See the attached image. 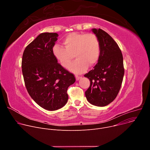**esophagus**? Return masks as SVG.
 <instances>
[{"instance_id":"1","label":"esophagus","mask_w":150,"mask_h":150,"mask_svg":"<svg viewBox=\"0 0 150 150\" xmlns=\"http://www.w3.org/2000/svg\"><path fill=\"white\" fill-rule=\"evenodd\" d=\"M75 78H76V81H78L81 77L79 76H78V75H75Z\"/></svg>"}]
</instances>
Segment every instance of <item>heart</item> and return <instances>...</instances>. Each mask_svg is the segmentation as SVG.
<instances>
[{
  "label": "heart",
  "mask_w": 150,
  "mask_h": 150,
  "mask_svg": "<svg viewBox=\"0 0 150 150\" xmlns=\"http://www.w3.org/2000/svg\"><path fill=\"white\" fill-rule=\"evenodd\" d=\"M63 47L56 45L52 48L54 58L63 68H67L74 56L76 59L69 69L81 74L98 62L100 57V42L94 34L71 33L62 41Z\"/></svg>",
  "instance_id": "obj_1"
}]
</instances>
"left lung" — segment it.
<instances>
[{
	"mask_svg": "<svg viewBox=\"0 0 150 150\" xmlns=\"http://www.w3.org/2000/svg\"><path fill=\"white\" fill-rule=\"evenodd\" d=\"M92 31L100 42V57L94 69L84 75L90 81L85 94L90 103L103 107L115 99L120 89L124 75L123 56L109 34L100 28Z\"/></svg>",
	"mask_w": 150,
	"mask_h": 150,
	"instance_id": "1",
	"label": "left lung"
}]
</instances>
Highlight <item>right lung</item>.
Wrapping results in <instances>:
<instances>
[{"instance_id": "add662e5", "label": "right lung", "mask_w": 150, "mask_h": 150, "mask_svg": "<svg viewBox=\"0 0 150 150\" xmlns=\"http://www.w3.org/2000/svg\"><path fill=\"white\" fill-rule=\"evenodd\" d=\"M57 37L56 33L40 34L26 47L22 59L28 94L42 108L50 111L67 104L68 88L75 82L74 74L58 63L52 53Z\"/></svg>"}]
</instances>
